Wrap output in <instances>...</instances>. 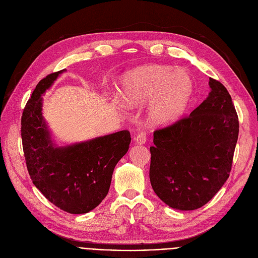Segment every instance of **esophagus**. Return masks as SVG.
<instances>
[{"mask_svg":"<svg viewBox=\"0 0 258 258\" xmlns=\"http://www.w3.org/2000/svg\"><path fill=\"white\" fill-rule=\"evenodd\" d=\"M147 139H148L147 134L143 133V132L139 133L138 135L135 137V141H136L138 144H143V143H145V141H147Z\"/></svg>","mask_w":258,"mask_h":258,"instance_id":"1","label":"esophagus"}]
</instances>
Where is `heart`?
Here are the masks:
<instances>
[{
  "label": "heart",
  "mask_w": 258,
  "mask_h": 258,
  "mask_svg": "<svg viewBox=\"0 0 258 258\" xmlns=\"http://www.w3.org/2000/svg\"><path fill=\"white\" fill-rule=\"evenodd\" d=\"M121 92L127 104H143L151 100V121L166 125L183 115L192 97L193 81L187 73L174 71L171 66L148 65L123 77Z\"/></svg>",
  "instance_id": "heart-1"
}]
</instances>
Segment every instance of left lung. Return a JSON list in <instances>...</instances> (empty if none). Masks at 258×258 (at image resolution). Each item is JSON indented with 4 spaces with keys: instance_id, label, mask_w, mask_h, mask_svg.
Instances as JSON below:
<instances>
[{
    "instance_id": "obj_1",
    "label": "left lung",
    "mask_w": 258,
    "mask_h": 258,
    "mask_svg": "<svg viewBox=\"0 0 258 258\" xmlns=\"http://www.w3.org/2000/svg\"><path fill=\"white\" fill-rule=\"evenodd\" d=\"M211 93L191 114L154 132L150 180L173 209L205 206L225 184L239 133L228 89L210 78Z\"/></svg>"
}]
</instances>
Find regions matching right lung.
Listing matches in <instances>:
<instances>
[{
  "mask_svg": "<svg viewBox=\"0 0 258 258\" xmlns=\"http://www.w3.org/2000/svg\"><path fill=\"white\" fill-rule=\"evenodd\" d=\"M63 71L37 84L21 119L22 145L33 184L59 209L84 214L108 193L116 164L128 150V131H120L66 148H54L42 117L41 95Z\"/></svg>",
  "mask_w": 258,
  "mask_h": 258,
  "instance_id": "add662e5",
  "label": "right lung"
}]
</instances>
